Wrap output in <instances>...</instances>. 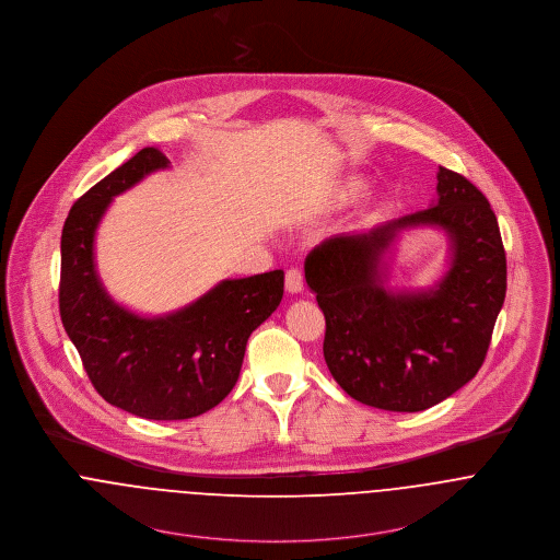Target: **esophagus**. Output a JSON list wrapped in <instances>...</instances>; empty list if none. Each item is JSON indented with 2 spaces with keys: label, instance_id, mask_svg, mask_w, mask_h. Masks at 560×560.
<instances>
[{
  "label": "esophagus",
  "instance_id": "34e87169",
  "mask_svg": "<svg viewBox=\"0 0 560 560\" xmlns=\"http://www.w3.org/2000/svg\"><path fill=\"white\" fill-rule=\"evenodd\" d=\"M285 290H288L290 294H300V292L304 290L302 275H300V270H296V268H292V270L285 272Z\"/></svg>",
  "mask_w": 560,
  "mask_h": 560
}]
</instances>
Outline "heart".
<instances>
[{
    "mask_svg": "<svg viewBox=\"0 0 560 560\" xmlns=\"http://www.w3.org/2000/svg\"><path fill=\"white\" fill-rule=\"evenodd\" d=\"M360 190H362V182H360V179H347V182H342V184L336 188V192H334V205H345V202H349ZM370 218H372V213H365V215H363V220H370Z\"/></svg>",
    "mask_w": 560,
    "mask_h": 560,
    "instance_id": "heart-1",
    "label": "heart"
}]
</instances>
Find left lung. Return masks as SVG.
Instances as JSON below:
<instances>
[{
  "label": "left lung",
  "instance_id": "1",
  "mask_svg": "<svg viewBox=\"0 0 560 560\" xmlns=\"http://www.w3.org/2000/svg\"><path fill=\"white\" fill-rule=\"evenodd\" d=\"M417 225L450 234V270L428 291L392 293L384 256L399 231ZM304 277L326 317L324 358L334 381L353 399L392 412L431 408L478 374L508 288L489 200L444 166L429 209L324 241L306 256Z\"/></svg>",
  "mask_w": 560,
  "mask_h": 560
}]
</instances>
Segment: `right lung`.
<instances>
[{"label": "right lung", "instance_id": "1", "mask_svg": "<svg viewBox=\"0 0 560 560\" xmlns=\"http://www.w3.org/2000/svg\"><path fill=\"white\" fill-rule=\"evenodd\" d=\"M166 166L159 148H143L73 202L61 234L59 311L105 401L141 419L182 421L231 394L247 338L283 298V270L220 281L163 317L116 304L95 268V232L112 198Z\"/></svg>", "mask_w": 560, "mask_h": 560}]
</instances>
